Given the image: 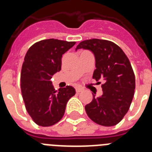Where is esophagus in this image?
<instances>
[{
    "label": "esophagus",
    "instance_id": "34e87169",
    "mask_svg": "<svg viewBox=\"0 0 152 152\" xmlns=\"http://www.w3.org/2000/svg\"><path fill=\"white\" fill-rule=\"evenodd\" d=\"M75 91H76L77 93H79L83 91V88L81 87H80V86H75Z\"/></svg>",
    "mask_w": 152,
    "mask_h": 152
}]
</instances>
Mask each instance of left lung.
<instances>
[{
	"mask_svg": "<svg viewBox=\"0 0 152 152\" xmlns=\"http://www.w3.org/2000/svg\"><path fill=\"white\" fill-rule=\"evenodd\" d=\"M79 49L94 53L96 69L93 78L104 82L102 96L96 98L93 94L92 101L85 106L86 113L97 124L115 126L128 112L133 99L135 77L129 60L120 47L108 40H84L75 50Z\"/></svg>",
	"mask_w": 152,
	"mask_h": 152,
	"instance_id": "8db88e82",
	"label": "left lung"
}]
</instances>
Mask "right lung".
Listing matches in <instances>:
<instances>
[{
  "instance_id": "obj_1",
  "label": "right lung",
  "mask_w": 152,
  "mask_h": 152,
  "mask_svg": "<svg viewBox=\"0 0 152 152\" xmlns=\"http://www.w3.org/2000/svg\"><path fill=\"white\" fill-rule=\"evenodd\" d=\"M76 43L64 40H41L28 49L22 65L20 87L26 111L40 126H50L61 120L75 89L66 86L56 91L51 78L60 72L61 57Z\"/></svg>"
}]
</instances>
